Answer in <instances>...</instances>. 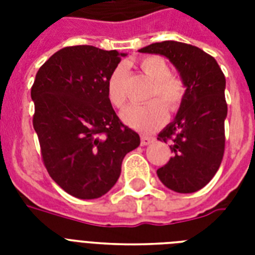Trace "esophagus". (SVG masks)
Wrapping results in <instances>:
<instances>
[{
    "label": "esophagus",
    "instance_id": "esophagus-1",
    "mask_svg": "<svg viewBox=\"0 0 255 255\" xmlns=\"http://www.w3.org/2000/svg\"><path fill=\"white\" fill-rule=\"evenodd\" d=\"M140 141H141V145H149V144L155 141V139L151 137V136H141Z\"/></svg>",
    "mask_w": 255,
    "mask_h": 255
}]
</instances>
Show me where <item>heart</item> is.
I'll return each instance as SVG.
<instances>
[{
	"label": "heart",
	"mask_w": 255,
	"mask_h": 255,
	"mask_svg": "<svg viewBox=\"0 0 255 255\" xmlns=\"http://www.w3.org/2000/svg\"><path fill=\"white\" fill-rule=\"evenodd\" d=\"M141 73L152 82L145 106H129L122 112V120L128 127L140 132H152L167 120L168 110L177 111L185 98L186 87L181 78L170 74L167 61L157 55H148L140 59ZM126 67L118 66L107 81V96L111 104L122 108L126 104Z\"/></svg>",
	"instance_id": "b5f03b06"
}]
</instances>
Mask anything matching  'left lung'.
Here are the masks:
<instances>
[{"label":"left lung","instance_id":"1","mask_svg":"<svg viewBox=\"0 0 255 255\" xmlns=\"http://www.w3.org/2000/svg\"><path fill=\"white\" fill-rule=\"evenodd\" d=\"M160 54L177 69L186 92L174 120L157 140L170 141L173 156L157 176L177 193H193L213 178L225 151V75L212 55L196 46L164 41L139 50Z\"/></svg>","mask_w":255,"mask_h":255}]
</instances>
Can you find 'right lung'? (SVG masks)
<instances>
[{
    "label": "right lung",
    "instance_id": "right-lung-1",
    "mask_svg": "<svg viewBox=\"0 0 255 255\" xmlns=\"http://www.w3.org/2000/svg\"><path fill=\"white\" fill-rule=\"evenodd\" d=\"M126 54L81 45L41 66L31 87L33 126L50 177L82 200L115 185L122 161L140 137L124 126L107 96V81Z\"/></svg>",
    "mask_w": 255,
    "mask_h": 255
}]
</instances>
